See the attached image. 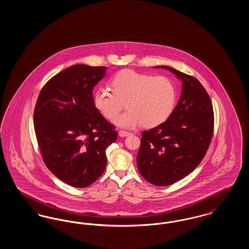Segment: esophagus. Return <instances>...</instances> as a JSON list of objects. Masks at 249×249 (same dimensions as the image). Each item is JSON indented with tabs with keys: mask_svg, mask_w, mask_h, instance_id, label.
I'll use <instances>...</instances> for the list:
<instances>
[{
	"mask_svg": "<svg viewBox=\"0 0 249 249\" xmlns=\"http://www.w3.org/2000/svg\"><path fill=\"white\" fill-rule=\"evenodd\" d=\"M119 134L120 137H126V136L130 135V132L127 131V130H120L119 131Z\"/></svg>",
	"mask_w": 249,
	"mask_h": 249,
	"instance_id": "34e87169",
	"label": "esophagus"
}]
</instances>
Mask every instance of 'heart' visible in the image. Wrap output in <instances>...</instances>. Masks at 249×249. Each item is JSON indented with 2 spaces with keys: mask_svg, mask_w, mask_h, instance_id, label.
I'll list each match as a JSON object with an SVG mask.
<instances>
[{
  "mask_svg": "<svg viewBox=\"0 0 249 249\" xmlns=\"http://www.w3.org/2000/svg\"><path fill=\"white\" fill-rule=\"evenodd\" d=\"M109 86L112 92L102 88L95 90L93 106L105 119L113 120L125 102L128 110L114 121L119 128L157 127L171 117L177 104V87L163 75L124 69L110 79Z\"/></svg>",
  "mask_w": 249,
  "mask_h": 249,
  "instance_id": "heart-1",
  "label": "heart"
}]
</instances>
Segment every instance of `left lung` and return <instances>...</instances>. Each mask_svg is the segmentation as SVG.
<instances>
[{
  "label": "left lung",
  "instance_id": "1",
  "mask_svg": "<svg viewBox=\"0 0 249 249\" xmlns=\"http://www.w3.org/2000/svg\"><path fill=\"white\" fill-rule=\"evenodd\" d=\"M182 81L178 106L164 123L143 130L137 154L142 178L155 186L172 185L200 164L213 136L211 99L200 81L169 66Z\"/></svg>",
  "mask_w": 249,
  "mask_h": 249
}]
</instances>
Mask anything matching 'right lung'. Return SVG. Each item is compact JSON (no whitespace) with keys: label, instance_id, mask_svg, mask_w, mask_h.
I'll list each match as a JSON object with an SVG mask.
<instances>
[{"label":"right lung","instance_id":"right-lung-1","mask_svg":"<svg viewBox=\"0 0 249 249\" xmlns=\"http://www.w3.org/2000/svg\"><path fill=\"white\" fill-rule=\"evenodd\" d=\"M106 71V66L72 65L49 79L36 102L34 122L43 160L74 188H86L103 175L106 150L118 138L92 101L93 88Z\"/></svg>","mask_w":249,"mask_h":249}]
</instances>
